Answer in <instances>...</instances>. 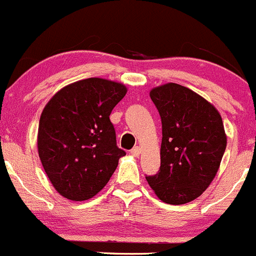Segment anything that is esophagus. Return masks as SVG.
Listing matches in <instances>:
<instances>
[{
    "instance_id": "esophagus-1",
    "label": "esophagus",
    "mask_w": 256,
    "mask_h": 256,
    "mask_svg": "<svg viewBox=\"0 0 256 256\" xmlns=\"http://www.w3.org/2000/svg\"><path fill=\"white\" fill-rule=\"evenodd\" d=\"M140 152H142V149L139 146H134L133 149L130 150V154L133 155L134 158H138L139 155H140Z\"/></svg>"
}]
</instances>
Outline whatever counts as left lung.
<instances>
[{
    "label": "left lung",
    "mask_w": 256,
    "mask_h": 256,
    "mask_svg": "<svg viewBox=\"0 0 256 256\" xmlns=\"http://www.w3.org/2000/svg\"><path fill=\"white\" fill-rule=\"evenodd\" d=\"M162 118L160 168L146 176L156 196L184 204L201 196L217 174L226 146L222 117L204 97L178 84L150 91Z\"/></svg>",
    "instance_id": "obj_1"
}]
</instances>
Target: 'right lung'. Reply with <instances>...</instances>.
<instances>
[{
	"instance_id": "1",
	"label": "right lung",
	"mask_w": 256,
	"mask_h": 256,
	"mask_svg": "<svg viewBox=\"0 0 256 256\" xmlns=\"http://www.w3.org/2000/svg\"><path fill=\"white\" fill-rule=\"evenodd\" d=\"M127 94L122 84L91 78L65 86L42 112L38 152L58 192L71 201L98 194L124 150L117 146L110 114Z\"/></svg>"
}]
</instances>
